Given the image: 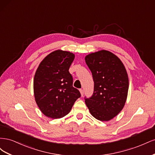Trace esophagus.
Segmentation results:
<instances>
[{
    "label": "esophagus",
    "mask_w": 155,
    "mask_h": 155,
    "mask_svg": "<svg viewBox=\"0 0 155 155\" xmlns=\"http://www.w3.org/2000/svg\"><path fill=\"white\" fill-rule=\"evenodd\" d=\"M79 91H80V92H81V96H83V94H84V91H83V89H79Z\"/></svg>",
    "instance_id": "obj_1"
}]
</instances>
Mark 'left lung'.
<instances>
[{"label": "left lung", "instance_id": "8db88e82", "mask_svg": "<svg viewBox=\"0 0 155 155\" xmlns=\"http://www.w3.org/2000/svg\"><path fill=\"white\" fill-rule=\"evenodd\" d=\"M85 62L94 83L92 96L85 97V104L95 118L109 121L125 105L129 89L127 73L120 59L107 50L87 55Z\"/></svg>", "mask_w": 155, "mask_h": 155}]
</instances>
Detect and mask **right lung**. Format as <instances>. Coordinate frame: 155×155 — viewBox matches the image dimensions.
I'll return each instance as SVG.
<instances>
[{
    "instance_id": "1",
    "label": "right lung",
    "mask_w": 155,
    "mask_h": 155,
    "mask_svg": "<svg viewBox=\"0 0 155 155\" xmlns=\"http://www.w3.org/2000/svg\"><path fill=\"white\" fill-rule=\"evenodd\" d=\"M74 59V54L56 50L46 56L36 70L34 80L35 101L49 118L66 116L81 97L80 92L72 85L73 78L68 71Z\"/></svg>"
}]
</instances>
